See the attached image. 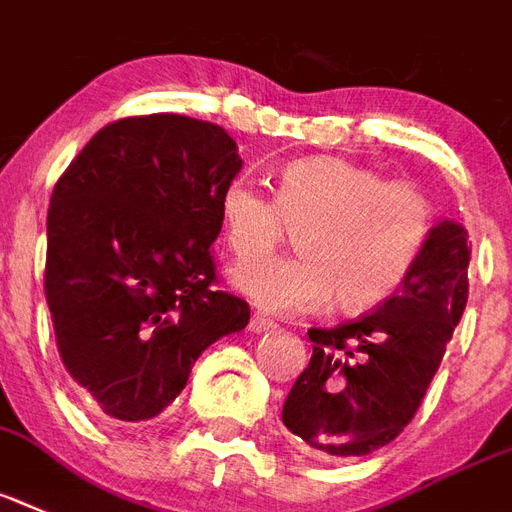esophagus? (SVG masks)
I'll return each instance as SVG.
<instances>
[{"label":"esophagus","instance_id":"obj_1","mask_svg":"<svg viewBox=\"0 0 512 512\" xmlns=\"http://www.w3.org/2000/svg\"><path fill=\"white\" fill-rule=\"evenodd\" d=\"M274 327H277V324H274L272 319H266L264 314H259V311L251 316V324H248V329H251V332H256V335H261V332H269V329H274Z\"/></svg>","mask_w":512,"mask_h":512}]
</instances>
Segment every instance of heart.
Returning <instances> with one entry per match:
<instances>
[{
	"mask_svg": "<svg viewBox=\"0 0 512 512\" xmlns=\"http://www.w3.org/2000/svg\"><path fill=\"white\" fill-rule=\"evenodd\" d=\"M219 219L232 256L253 259L232 285L269 311L335 306L358 314L398 293L424 256L434 206L411 183L342 156H306L285 164L274 198L235 177L219 193ZM298 229L293 260H259Z\"/></svg>",
	"mask_w": 512,
	"mask_h": 512,
	"instance_id": "obj_1",
	"label": "heart"
}]
</instances>
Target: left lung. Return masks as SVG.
<instances>
[{"label": "left lung", "instance_id": "obj_1", "mask_svg": "<svg viewBox=\"0 0 512 512\" xmlns=\"http://www.w3.org/2000/svg\"><path fill=\"white\" fill-rule=\"evenodd\" d=\"M471 246L460 222H437L398 293L335 329H308L314 356L282 405V424L316 458L390 445L416 416L468 301Z\"/></svg>", "mask_w": 512, "mask_h": 512}]
</instances>
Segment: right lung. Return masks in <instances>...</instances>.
<instances>
[{
  "mask_svg": "<svg viewBox=\"0 0 512 512\" xmlns=\"http://www.w3.org/2000/svg\"><path fill=\"white\" fill-rule=\"evenodd\" d=\"M240 167L225 128L146 114L101 128L54 185L46 303L59 358L101 416H159L211 342L251 319L214 287L209 251Z\"/></svg>",
  "mask_w": 512,
  "mask_h": 512,
  "instance_id": "right-lung-1",
  "label": "right lung"
}]
</instances>
